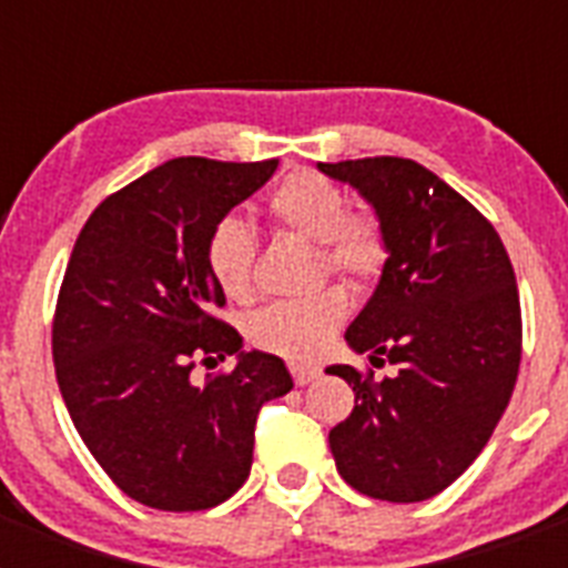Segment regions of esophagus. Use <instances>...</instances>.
Here are the masks:
<instances>
[{
  "label": "esophagus",
  "mask_w": 568,
  "mask_h": 568,
  "mask_svg": "<svg viewBox=\"0 0 568 568\" xmlns=\"http://www.w3.org/2000/svg\"><path fill=\"white\" fill-rule=\"evenodd\" d=\"M318 368H315V365H292V377H294V383H297V386H310L312 379L318 377Z\"/></svg>",
  "instance_id": "1"
}]
</instances>
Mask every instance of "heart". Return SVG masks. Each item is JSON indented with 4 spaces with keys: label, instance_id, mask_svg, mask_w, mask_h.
<instances>
[{
    "label": "heart",
    "instance_id": "1",
    "mask_svg": "<svg viewBox=\"0 0 568 568\" xmlns=\"http://www.w3.org/2000/svg\"><path fill=\"white\" fill-rule=\"evenodd\" d=\"M267 217L285 232L318 241L324 271L354 285H372L388 262V239L374 212L347 209L345 191L315 171H294L265 200ZM256 239L235 217H223L205 239V267L230 301L253 294ZM347 315L342 288H324L297 301H276L253 312L247 338L267 354L310 363L336 336Z\"/></svg>",
    "mask_w": 568,
    "mask_h": 568
}]
</instances>
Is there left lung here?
Masks as SVG:
<instances>
[{
  "mask_svg": "<svg viewBox=\"0 0 568 568\" xmlns=\"http://www.w3.org/2000/svg\"><path fill=\"white\" fill-rule=\"evenodd\" d=\"M377 209L388 262L347 345L374 368L329 365L356 392L329 430L338 475L356 493L413 504L448 489L486 448L521 363V306L495 226L413 159L318 164Z\"/></svg>",
  "mask_w": 568,
  "mask_h": 568,
  "instance_id": "obj_1",
  "label": "left lung"
}]
</instances>
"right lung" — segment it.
<instances>
[{
	"mask_svg": "<svg viewBox=\"0 0 568 568\" xmlns=\"http://www.w3.org/2000/svg\"><path fill=\"white\" fill-rule=\"evenodd\" d=\"M267 162L185 155L102 200L75 239L58 288L52 359L75 430L132 501L209 510L250 475L262 404L292 392L280 356L239 354L205 239L262 189ZM239 355L230 373L190 372Z\"/></svg>",
	"mask_w": 568,
	"mask_h": 568,
	"instance_id": "right-lung-1",
	"label": "right lung"
}]
</instances>
